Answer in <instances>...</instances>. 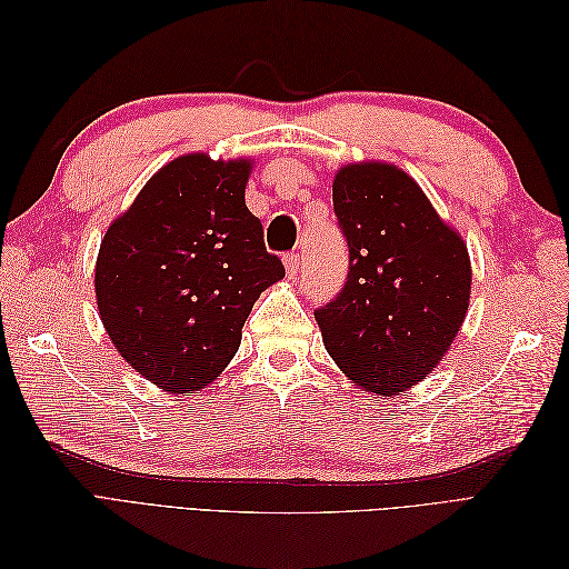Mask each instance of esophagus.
<instances>
[{
  "label": "esophagus",
  "instance_id": "obj_1",
  "mask_svg": "<svg viewBox=\"0 0 569 569\" xmlns=\"http://www.w3.org/2000/svg\"><path fill=\"white\" fill-rule=\"evenodd\" d=\"M299 266H301V258H299V253L291 251V253H287V256H284V270H287L289 278H295V274L299 272Z\"/></svg>",
  "mask_w": 569,
  "mask_h": 569
}]
</instances>
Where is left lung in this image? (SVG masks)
Listing matches in <instances>:
<instances>
[{"label": "left lung", "mask_w": 569, "mask_h": 569, "mask_svg": "<svg viewBox=\"0 0 569 569\" xmlns=\"http://www.w3.org/2000/svg\"><path fill=\"white\" fill-rule=\"evenodd\" d=\"M349 274L316 320L325 349L372 396L410 389L449 351L470 303V256L418 182L389 163L341 168L332 184Z\"/></svg>", "instance_id": "1"}]
</instances>
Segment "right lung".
<instances>
[{
    "instance_id": "1",
    "label": "right lung",
    "mask_w": 569,
    "mask_h": 569,
    "mask_svg": "<svg viewBox=\"0 0 569 569\" xmlns=\"http://www.w3.org/2000/svg\"><path fill=\"white\" fill-rule=\"evenodd\" d=\"M251 161L187 153L111 222L97 308L128 363L166 391L197 393L230 363L256 299L284 278L244 203Z\"/></svg>"
}]
</instances>
